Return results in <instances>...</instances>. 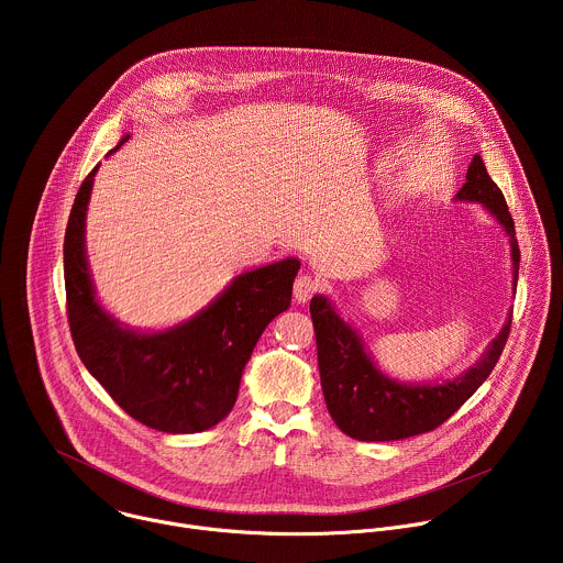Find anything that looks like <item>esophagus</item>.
Listing matches in <instances>:
<instances>
[{"instance_id":"1","label":"esophagus","mask_w":563,"mask_h":563,"mask_svg":"<svg viewBox=\"0 0 563 563\" xmlns=\"http://www.w3.org/2000/svg\"><path fill=\"white\" fill-rule=\"evenodd\" d=\"M316 291H318V283H316L311 276L300 274V276L296 278V283H294V298H296L300 305L309 302V298H311Z\"/></svg>"}]
</instances>
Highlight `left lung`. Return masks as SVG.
<instances>
[{
    "label": "left lung",
    "mask_w": 563,
    "mask_h": 563,
    "mask_svg": "<svg viewBox=\"0 0 563 563\" xmlns=\"http://www.w3.org/2000/svg\"><path fill=\"white\" fill-rule=\"evenodd\" d=\"M459 202H476L497 220L508 235L512 261V291L519 278V245L515 222L501 189L488 176L484 159L474 155L465 185L454 196ZM320 385L334 423L356 441H398L439 428L481 387L495 369L508 334L512 309L499 334L481 358L443 383H404L387 376L365 350L363 336L336 311L334 302L316 294L309 302Z\"/></svg>",
    "instance_id": "8db88e82"
}]
</instances>
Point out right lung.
<instances>
[{
    "mask_svg": "<svg viewBox=\"0 0 563 563\" xmlns=\"http://www.w3.org/2000/svg\"><path fill=\"white\" fill-rule=\"evenodd\" d=\"M98 169L79 187L64 235L66 311L75 350L135 421L167 434L205 432L231 412L261 334L291 305L300 261L285 258L238 274L207 307L174 328H129L98 300L87 258V209Z\"/></svg>",
    "mask_w": 563,
    "mask_h": 563,
    "instance_id": "add662e5",
    "label": "right lung"
}]
</instances>
